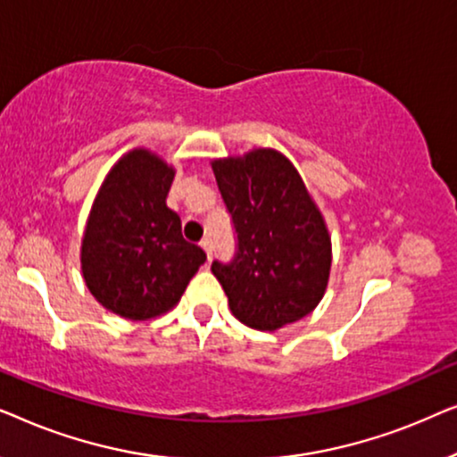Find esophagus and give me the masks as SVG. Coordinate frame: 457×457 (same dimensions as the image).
Returning <instances> with one entry per match:
<instances>
[{"label": "esophagus", "mask_w": 457, "mask_h": 457, "mask_svg": "<svg viewBox=\"0 0 457 457\" xmlns=\"http://www.w3.org/2000/svg\"><path fill=\"white\" fill-rule=\"evenodd\" d=\"M199 245H202L205 255H208V260H212V253H214V243H212L210 237H205V239H202V243H199Z\"/></svg>", "instance_id": "34e87169"}]
</instances>
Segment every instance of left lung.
Returning <instances> with one entry per match:
<instances>
[{"instance_id": "obj_1", "label": "left lung", "mask_w": 457, "mask_h": 457, "mask_svg": "<svg viewBox=\"0 0 457 457\" xmlns=\"http://www.w3.org/2000/svg\"><path fill=\"white\" fill-rule=\"evenodd\" d=\"M212 168L237 237L233 258L212 262L230 310L258 330L302 320L322 299L330 270L327 227L302 177L274 149Z\"/></svg>"}]
</instances>
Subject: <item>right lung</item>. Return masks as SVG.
Masks as SVG:
<instances>
[{
    "label": "right lung",
    "instance_id": "add662e5",
    "mask_svg": "<svg viewBox=\"0 0 457 457\" xmlns=\"http://www.w3.org/2000/svg\"><path fill=\"white\" fill-rule=\"evenodd\" d=\"M172 179V168L135 149L112 168L87 222L85 283L104 308L129 320L170 310L208 258L185 241L180 216L166 205Z\"/></svg>",
    "mask_w": 457,
    "mask_h": 457
}]
</instances>
